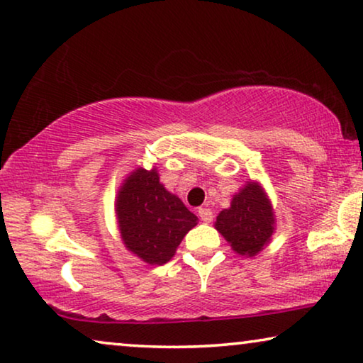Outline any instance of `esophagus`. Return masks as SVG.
<instances>
[{"label": "esophagus", "mask_w": 363, "mask_h": 363, "mask_svg": "<svg viewBox=\"0 0 363 363\" xmlns=\"http://www.w3.org/2000/svg\"><path fill=\"white\" fill-rule=\"evenodd\" d=\"M199 216L203 223H211L213 221V211L210 208H206V206L199 208Z\"/></svg>", "instance_id": "1"}]
</instances>
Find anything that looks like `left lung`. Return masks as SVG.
Segmentation results:
<instances>
[{
	"label": "left lung",
	"mask_w": 363,
	"mask_h": 363,
	"mask_svg": "<svg viewBox=\"0 0 363 363\" xmlns=\"http://www.w3.org/2000/svg\"><path fill=\"white\" fill-rule=\"evenodd\" d=\"M215 228L239 255H257L274 233L273 206L260 184L247 182L218 215Z\"/></svg>",
	"instance_id": "1"
}]
</instances>
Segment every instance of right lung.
Listing matches in <instances>:
<instances>
[{
	"instance_id": "right-lung-1",
	"label": "right lung",
	"mask_w": 363,
	"mask_h": 363,
	"mask_svg": "<svg viewBox=\"0 0 363 363\" xmlns=\"http://www.w3.org/2000/svg\"><path fill=\"white\" fill-rule=\"evenodd\" d=\"M116 216L125 249L150 264L169 262L199 218L168 192L158 171L137 168L125 177L116 197Z\"/></svg>"
}]
</instances>
